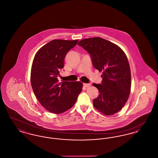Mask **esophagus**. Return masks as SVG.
Wrapping results in <instances>:
<instances>
[{"mask_svg":"<svg viewBox=\"0 0 158 158\" xmlns=\"http://www.w3.org/2000/svg\"><path fill=\"white\" fill-rule=\"evenodd\" d=\"M83 85H84L85 87H87V88H88V87L90 86L91 84H90V83H83Z\"/></svg>","mask_w":158,"mask_h":158,"instance_id":"obj_1","label":"esophagus"}]
</instances>
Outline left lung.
Masks as SVG:
<instances>
[{
	"label": "left lung",
	"mask_w": 158,
	"mask_h": 158,
	"mask_svg": "<svg viewBox=\"0 0 158 158\" xmlns=\"http://www.w3.org/2000/svg\"><path fill=\"white\" fill-rule=\"evenodd\" d=\"M90 54L94 67L102 72L101 84L93 83L99 92L93 105L99 112L111 115L118 112L129 97L131 71L127 57L118 45L100 37L78 43Z\"/></svg>",
	"instance_id": "left-lung-1"
}]
</instances>
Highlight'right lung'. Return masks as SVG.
<instances>
[{"label": "right lung", "mask_w": 158, "mask_h": 158, "mask_svg": "<svg viewBox=\"0 0 158 158\" xmlns=\"http://www.w3.org/2000/svg\"><path fill=\"white\" fill-rule=\"evenodd\" d=\"M78 40H53L38 51L32 61L31 83L36 98L50 113L60 114L72 108L82 90V83L63 81L57 77L64 59Z\"/></svg>", "instance_id": "obj_1"}]
</instances>
